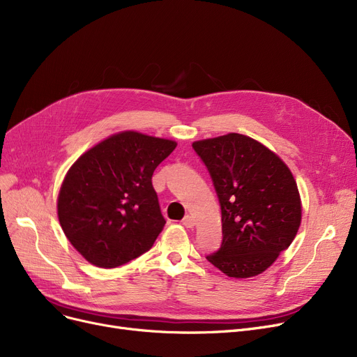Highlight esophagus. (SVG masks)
Returning a JSON list of instances; mask_svg holds the SVG:
<instances>
[{
    "instance_id": "1",
    "label": "esophagus",
    "mask_w": 357,
    "mask_h": 357,
    "mask_svg": "<svg viewBox=\"0 0 357 357\" xmlns=\"http://www.w3.org/2000/svg\"><path fill=\"white\" fill-rule=\"evenodd\" d=\"M181 224H183L185 228H193V227H195V219H193V216H190V215H185V216L183 218V220H181Z\"/></svg>"
}]
</instances>
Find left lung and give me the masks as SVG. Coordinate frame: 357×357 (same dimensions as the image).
Listing matches in <instances>:
<instances>
[{
	"mask_svg": "<svg viewBox=\"0 0 357 357\" xmlns=\"http://www.w3.org/2000/svg\"><path fill=\"white\" fill-rule=\"evenodd\" d=\"M222 213V244L208 261L229 278L263 273L289 247L301 225V197L287 165L240 133L193 142Z\"/></svg>",
	"mask_w": 357,
	"mask_h": 357,
	"instance_id": "obj_1",
	"label": "left lung"
}]
</instances>
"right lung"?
Returning a JSON list of instances; mask_svg holds the SVG:
<instances>
[{
  "label": "right lung",
  "instance_id": "right-lung-1",
  "mask_svg": "<svg viewBox=\"0 0 357 357\" xmlns=\"http://www.w3.org/2000/svg\"><path fill=\"white\" fill-rule=\"evenodd\" d=\"M176 146L174 141L128 130L74 162L61 185L58 218L87 261L113 268L152 247L165 219L151 178Z\"/></svg>",
  "mask_w": 357,
  "mask_h": 357
}]
</instances>
